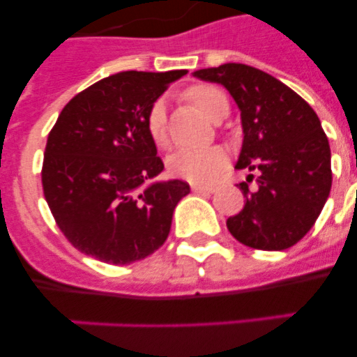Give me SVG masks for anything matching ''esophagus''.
<instances>
[{
	"label": "esophagus",
	"instance_id": "obj_1",
	"mask_svg": "<svg viewBox=\"0 0 357 357\" xmlns=\"http://www.w3.org/2000/svg\"><path fill=\"white\" fill-rule=\"evenodd\" d=\"M195 193H214V185H206V184H193L191 185Z\"/></svg>",
	"mask_w": 357,
	"mask_h": 357
}]
</instances>
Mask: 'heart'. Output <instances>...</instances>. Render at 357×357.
<instances>
[{
  "label": "heart",
  "instance_id": "heart-1",
  "mask_svg": "<svg viewBox=\"0 0 357 357\" xmlns=\"http://www.w3.org/2000/svg\"><path fill=\"white\" fill-rule=\"evenodd\" d=\"M189 98L195 105L207 114L209 118H216L223 103H227V96L214 85H195L189 89ZM148 134L151 141L159 148L168 144V132H166V110L162 100H157L148 114ZM168 172L176 178L193 182V184H207L213 182L223 172L227 164V151L222 146L206 148H181L173 151L168 157Z\"/></svg>",
  "mask_w": 357,
  "mask_h": 357
}]
</instances>
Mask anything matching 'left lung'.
I'll return each instance as SVG.
<instances>
[{"mask_svg": "<svg viewBox=\"0 0 357 357\" xmlns=\"http://www.w3.org/2000/svg\"><path fill=\"white\" fill-rule=\"evenodd\" d=\"M195 77L223 85L241 112L236 169L252 173L239 184L245 207L227 220V229L250 248L293 247L314 225L333 184L329 141L317 112L288 85L252 66L229 62ZM252 178L254 190L248 188Z\"/></svg>", "mask_w": 357, "mask_h": 357, "instance_id": "1", "label": "left lung"}]
</instances>
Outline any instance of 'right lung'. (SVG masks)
Returning <instances> with one entry per match:
<instances>
[{
	"label": "right lung",
	"mask_w": 357,
	"mask_h": 357,
	"mask_svg": "<svg viewBox=\"0 0 357 357\" xmlns=\"http://www.w3.org/2000/svg\"><path fill=\"white\" fill-rule=\"evenodd\" d=\"M185 73H116L62 109L44 151L43 189L59 229L82 254L130 264L168 238L189 184L155 181L164 164L146 121L157 98Z\"/></svg>",
	"instance_id": "obj_1"
}]
</instances>
